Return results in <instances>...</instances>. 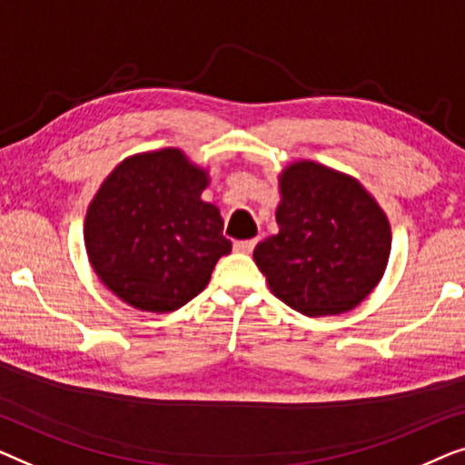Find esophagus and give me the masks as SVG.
Here are the masks:
<instances>
[{
    "label": "esophagus",
    "mask_w": 465,
    "mask_h": 465,
    "mask_svg": "<svg viewBox=\"0 0 465 465\" xmlns=\"http://www.w3.org/2000/svg\"><path fill=\"white\" fill-rule=\"evenodd\" d=\"M254 244H257V240H238V242H233V251L235 252H252Z\"/></svg>",
    "instance_id": "1"
}]
</instances>
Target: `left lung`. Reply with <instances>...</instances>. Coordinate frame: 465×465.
I'll use <instances>...</instances> for the list:
<instances>
[{
	"mask_svg": "<svg viewBox=\"0 0 465 465\" xmlns=\"http://www.w3.org/2000/svg\"><path fill=\"white\" fill-rule=\"evenodd\" d=\"M278 233L252 257L270 291L303 316L354 310L388 267L390 221L354 176L301 160L280 174Z\"/></svg>",
	"mask_w": 465,
	"mask_h": 465,
	"instance_id": "8db88e82",
	"label": "left lung"
}]
</instances>
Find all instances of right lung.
<instances>
[{"label":"right lung","instance_id":"right-lung-1","mask_svg":"<svg viewBox=\"0 0 465 465\" xmlns=\"http://www.w3.org/2000/svg\"><path fill=\"white\" fill-rule=\"evenodd\" d=\"M208 173L181 149L130 155L90 202L84 242L101 282L143 312L179 310L232 252L219 208L202 200Z\"/></svg>","mask_w":465,"mask_h":465}]
</instances>
